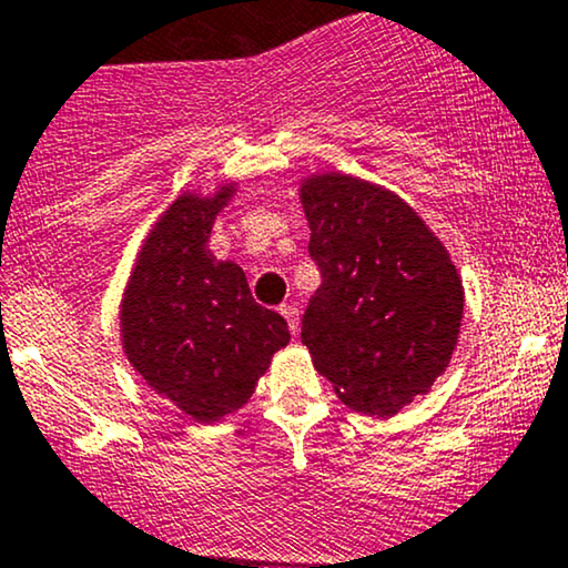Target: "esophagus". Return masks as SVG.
<instances>
[{"mask_svg": "<svg viewBox=\"0 0 568 568\" xmlns=\"http://www.w3.org/2000/svg\"><path fill=\"white\" fill-rule=\"evenodd\" d=\"M282 316L286 318V324H290L292 335H297V329H301V311H297L295 305H282Z\"/></svg>", "mask_w": 568, "mask_h": 568, "instance_id": "34e87169", "label": "esophagus"}]
</instances>
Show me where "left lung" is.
Masks as SVG:
<instances>
[{"label": "left lung", "mask_w": 568, "mask_h": 568, "mask_svg": "<svg viewBox=\"0 0 568 568\" xmlns=\"http://www.w3.org/2000/svg\"><path fill=\"white\" fill-rule=\"evenodd\" d=\"M297 193L322 271L303 346L343 405L394 416L429 392L456 352L462 276L422 214L392 190L316 171Z\"/></svg>", "instance_id": "left-lung-1"}]
</instances>
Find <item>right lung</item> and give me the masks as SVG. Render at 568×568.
Returning a JSON list of instances; mask_svg holds the SVG:
<instances>
[{
    "label": "right lung",
    "mask_w": 568,
    "mask_h": 568,
    "mask_svg": "<svg viewBox=\"0 0 568 568\" xmlns=\"http://www.w3.org/2000/svg\"><path fill=\"white\" fill-rule=\"evenodd\" d=\"M239 182L184 190L146 233L120 301V343L144 384L184 416L212 424L250 403L284 316L254 303L241 265L209 250L214 220Z\"/></svg>",
    "instance_id": "obj_1"
}]
</instances>
